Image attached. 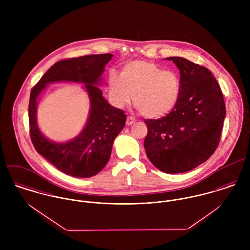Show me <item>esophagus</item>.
Masks as SVG:
<instances>
[{
	"instance_id": "esophagus-1",
	"label": "esophagus",
	"mask_w": 250,
	"mask_h": 250,
	"mask_svg": "<svg viewBox=\"0 0 250 250\" xmlns=\"http://www.w3.org/2000/svg\"><path fill=\"white\" fill-rule=\"evenodd\" d=\"M135 122H136L135 118H134V117H132V116H129V117H127V120H126V125L130 126V125H132V124H133V123H135Z\"/></svg>"
}]
</instances>
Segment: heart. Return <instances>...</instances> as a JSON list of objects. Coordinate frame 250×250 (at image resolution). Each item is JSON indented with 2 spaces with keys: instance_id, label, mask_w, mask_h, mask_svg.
Listing matches in <instances>:
<instances>
[{
  "instance_id": "1",
  "label": "heart",
  "mask_w": 250,
  "mask_h": 250,
  "mask_svg": "<svg viewBox=\"0 0 250 250\" xmlns=\"http://www.w3.org/2000/svg\"><path fill=\"white\" fill-rule=\"evenodd\" d=\"M181 80L177 72L163 70L154 62L135 61L127 63L121 76L111 73L108 93L117 107H125L132 99L139 112L147 118L168 113L178 102Z\"/></svg>"
}]
</instances>
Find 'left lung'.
<instances>
[{"mask_svg":"<svg viewBox=\"0 0 250 250\" xmlns=\"http://www.w3.org/2000/svg\"><path fill=\"white\" fill-rule=\"evenodd\" d=\"M180 70L181 92L173 109L159 119H145L144 149L166 173H182L206 162L218 146L225 104L218 83L206 67L170 57Z\"/></svg>","mask_w":250,"mask_h":250,"instance_id":"8db88e82","label":"left lung"}]
</instances>
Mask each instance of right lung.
<instances>
[{"mask_svg": "<svg viewBox=\"0 0 250 250\" xmlns=\"http://www.w3.org/2000/svg\"><path fill=\"white\" fill-rule=\"evenodd\" d=\"M111 58V54H100L60 61L41 77L31 91L29 123L32 143L37 153L73 177H91L105 167L113 141L126 122L124 111L111 107L95 85L100 83L104 67ZM62 80L85 83L91 99V112L86 127L76 139L56 144L47 140L37 127L36 100L47 83Z\"/></svg>", "mask_w": 250, "mask_h": 250, "instance_id": "obj_1", "label": "right lung"}]
</instances>
